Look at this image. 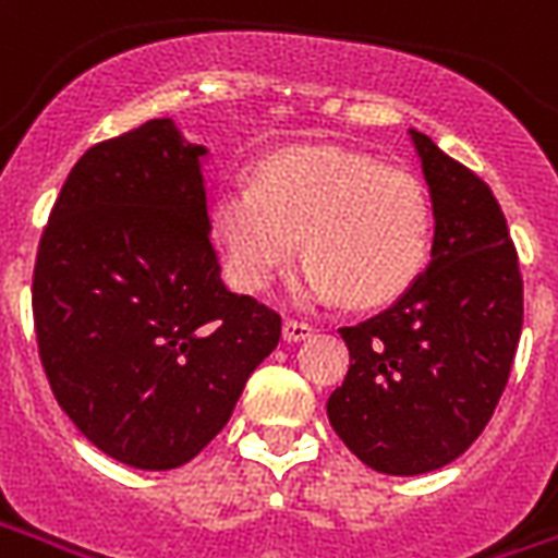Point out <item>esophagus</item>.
<instances>
[{
    "mask_svg": "<svg viewBox=\"0 0 558 558\" xmlns=\"http://www.w3.org/2000/svg\"><path fill=\"white\" fill-rule=\"evenodd\" d=\"M311 333H313V325H307V322H299V319L283 322V340L287 342L307 340Z\"/></svg>",
    "mask_w": 558,
    "mask_h": 558,
    "instance_id": "1",
    "label": "esophagus"
}]
</instances>
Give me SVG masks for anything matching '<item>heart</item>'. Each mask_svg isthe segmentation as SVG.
Returning a JSON list of instances; mask_svg holds the SVG:
<instances>
[{
    "mask_svg": "<svg viewBox=\"0 0 558 558\" xmlns=\"http://www.w3.org/2000/svg\"><path fill=\"white\" fill-rule=\"evenodd\" d=\"M209 233L239 292L266 290L301 239V299L381 311L423 278L435 209L414 174L384 168L369 153L287 144L254 165L251 189L213 201Z\"/></svg>",
    "mask_w": 558,
    "mask_h": 558,
    "instance_id": "1",
    "label": "heart"
}]
</instances>
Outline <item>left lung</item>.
<instances>
[{"instance_id": "obj_1", "label": "left lung", "mask_w": 558, "mask_h": 558, "mask_svg": "<svg viewBox=\"0 0 558 558\" xmlns=\"http://www.w3.org/2000/svg\"><path fill=\"white\" fill-rule=\"evenodd\" d=\"M426 174L432 263L405 299L340 328L352 366L328 420L366 468L416 476L447 468L488 426L523 325L518 251L497 197L411 130Z\"/></svg>"}]
</instances>
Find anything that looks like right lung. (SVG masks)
Wrapping results in <instances>:
<instances>
[{
    "mask_svg": "<svg viewBox=\"0 0 558 558\" xmlns=\"http://www.w3.org/2000/svg\"><path fill=\"white\" fill-rule=\"evenodd\" d=\"M204 144L171 118L94 144L37 247V352L61 411L135 470H174L227 426L280 316L225 287Z\"/></svg>",
    "mask_w": 558,
    "mask_h": 558,
    "instance_id": "right-lung-1",
    "label": "right lung"
}]
</instances>
